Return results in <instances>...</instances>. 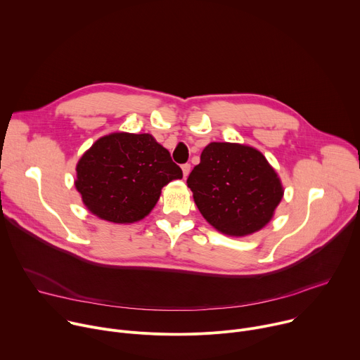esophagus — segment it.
Returning <instances> with one entry per match:
<instances>
[{
	"label": "esophagus",
	"instance_id": "obj_1",
	"mask_svg": "<svg viewBox=\"0 0 360 360\" xmlns=\"http://www.w3.org/2000/svg\"><path fill=\"white\" fill-rule=\"evenodd\" d=\"M181 168H182V172H184V178H186L191 172V164H184Z\"/></svg>",
	"mask_w": 360,
	"mask_h": 360
}]
</instances>
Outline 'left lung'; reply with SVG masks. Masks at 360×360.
<instances>
[{
    "label": "left lung",
    "instance_id": "obj_1",
    "mask_svg": "<svg viewBox=\"0 0 360 360\" xmlns=\"http://www.w3.org/2000/svg\"><path fill=\"white\" fill-rule=\"evenodd\" d=\"M202 217L231 236L264 228L282 199L275 169L255 148L212 142L186 179Z\"/></svg>",
    "mask_w": 360,
    "mask_h": 360
}]
</instances>
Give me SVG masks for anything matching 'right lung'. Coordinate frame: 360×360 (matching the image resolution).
<instances>
[{"instance_id":"obj_1","label":"right lung","mask_w":360,"mask_h":360,"mask_svg":"<svg viewBox=\"0 0 360 360\" xmlns=\"http://www.w3.org/2000/svg\"><path fill=\"white\" fill-rule=\"evenodd\" d=\"M182 178L168 149L149 134L99 138L77 165L75 186L86 208L115 224H131L150 212L161 189Z\"/></svg>"}]
</instances>
